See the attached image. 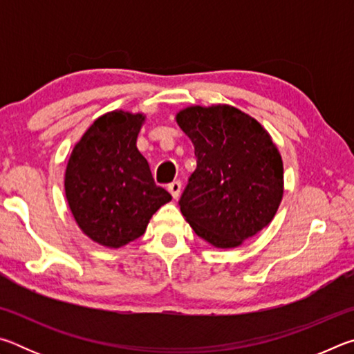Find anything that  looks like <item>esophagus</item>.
I'll use <instances>...</instances> for the list:
<instances>
[{"instance_id": "34e87169", "label": "esophagus", "mask_w": 354, "mask_h": 354, "mask_svg": "<svg viewBox=\"0 0 354 354\" xmlns=\"http://www.w3.org/2000/svg\"><path fill=\"white\" fill-rule=\"evenodd\" d=\"M169 192L171 194L173 198L176 200L178 196H179V192H181V183H179V181L170 183V184H169Z\"/></svg>"}]
</instances>
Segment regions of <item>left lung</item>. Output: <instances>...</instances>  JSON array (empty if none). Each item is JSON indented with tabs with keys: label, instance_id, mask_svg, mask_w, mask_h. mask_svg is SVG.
<instances>
[{
	"label": "left lung",
	"instance_id": "obj_1",
	"mask_svg": "<svg viewBox=\"0 0 354 354\" xmlns=\"http://www.w3.org/2000/svg\"><path fill=\"white\" fill-rule=\"evenodd\" d=\"M176 123L194 143L196 169L179 200L195 234L237 248L262 231L284 195V165L272 136L230 104L187 106Z\"/></svg>",
	"mask_w": 354,
	"mask_h": 354
}]
</instances>
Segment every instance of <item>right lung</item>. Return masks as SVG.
Masks as SVG:
<instances>
[{
	"label": "right lung",
	"mask_w": 354,
	"mask_h": 354,
	"mask_svg": "<svg viewBox=\"0 0 354 354\" xmlns=\"http://www.w3.org/2000/svg\"><path fill=\"white\" fill-rule=\"evenodd\" d=\"M143 112L115 109L98 117L71 151L64 187L80 230L95 243L122 248L145 232L153 214L171 200L154 184L137 149Z\"/></svg>",
	"instance_id": "1"
}]
</instances>
